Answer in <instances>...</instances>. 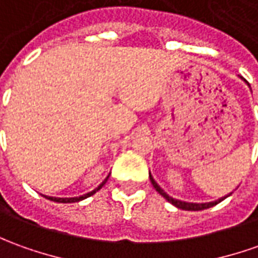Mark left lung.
<instances>
[{
    "mask_svg": "<svg viewBox=\"0 0 258 258\" xmlns=\"http://www.w3.org/2000/svg\"><path fill=\"white\" fill-rule=\"evenodd\" d=\"M150 179H151V183L152 186L155 188V190L158 192L159 195H162L164 198H165L166 201L169 203H172L175 208H178V209H182V210H203V209H209V208H212V206H215V205H217V203H220L223 199H226L227 196L232 195V192L229 194V195L223 196V198H219L217 201H213V202H205V203H194V202H185V201H179V199H175V198H172V196H169L168 194H166L164 189L159 186L158 183H157V180L154 179V176L151 175V172H150Z\"/></svg>",
    "mask_w": 258,
    "mask_h": 258,
    "instance_id": "1",
    "label": "left lung"
}]
</instances>
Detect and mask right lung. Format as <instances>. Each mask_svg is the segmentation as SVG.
<instances>
[{
  "mask_svg": "<svg viewBox=\"0 0 258 258\" xmlns=\"http://www.w3.org/2000/svg\"><path fill=\"white\" fill-rule=\"evenodd\" d=\"M108 176L110 175H107V178L101 183H100L99 186L96 189H93L92 192H89V194H85V195H82V196H76V198H55V196H46V195H42V196H45L46 199H49V201H53V202H57V203H73V202H80V201H83V199H86V198H89V196H92L94 195L97 190H100V189L103 188V185L106 183L107 179H108Z\"/></svg>",
  "mask_w": 258,
  "mask_h": 258,
  "instance_id": "add662e5",
  "label": "right lung"
}]
</instances>
